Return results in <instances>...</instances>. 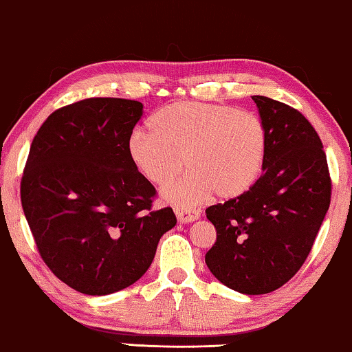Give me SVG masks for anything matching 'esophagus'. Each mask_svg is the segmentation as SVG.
<instances>
[{"label":"esophagus","instance_id":"obj_1","mask_svg":"<svg viewBox=\"0 0 352 352\" xmlns=\"http://www.w3.org/2000/svg\"><path fill=\"white\" fill-rule=\"evenodd\" d=\"M175 215L180 223H191V221H195L201 217L199 210L190 209V207H177Z\"/></svg>","mask_w":352,"mask_h":352}]
</instances>
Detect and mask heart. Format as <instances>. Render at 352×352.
I'll list each match as a JSON object with an SVG mask.
<instances>
[{
  "label": "heart",
  "mask_w": 352,
  "mask_h": 352,
  "mask_svg": "<svg viewBox=\"0 0 352 352\" xmlns=\"http://www.w3.org/2000/svg\"><path fill=\"white\" fill-rule=\"evenodd\" d=\"M150 126L153 133H131L129 157L157 186L174 180L183 166L190 170L162 191L174 204L195 206L210 192L232 199L249 191L263 170L268 131L255 113L185 100L160 108Z\"/></svg>",
  "instance_id": "obj_1"
}]
</instances>
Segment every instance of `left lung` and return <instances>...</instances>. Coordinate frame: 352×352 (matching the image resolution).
<instances>
[{
    "label": "left lung",
    "instance_id": "left-lung-1",
    "mask_svg": "<svg viewBox=\"0 0 352 352\" xmlns=\"http://www.w3.org/2000/svg\"><path fill=\"white\" fill-rule=\"evenodd\" d=\"M268 131L263 174L244 195L206 209L217 241L210 273L245 295L270 294L308 258L331 197L322 142L298 110L254 96Z\"/></svg>",
    "mask_w": 352,
    "mask_h": 352
}]
</instances>
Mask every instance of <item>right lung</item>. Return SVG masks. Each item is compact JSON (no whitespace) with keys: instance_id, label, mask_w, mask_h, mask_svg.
<instances>
[{"instance_id":"obj_1","label":"right lung","mask_w":352,"mask_h":352,"mask_svg":"<svg viewBox=\"0 0 352 352\" xmlns=\"http://www.w3.org/2000/svg\"><path fill=\"white\" fill-rule=\"evenodd\" d=\"M142 115L137 100L84 98L51 113L30 146L23 214L47 268L81 294L132 285L177 223L170 207L153 209L155 186L129 157Z\"/></svg>"}]
</instances>
